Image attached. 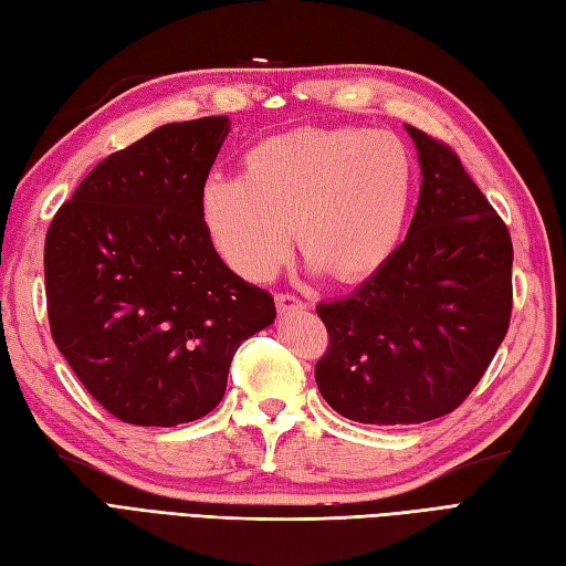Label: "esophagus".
I'll use <instances>...</instances> for the list:
<instances>
[{
    "label": "esophagus",
    "instance_id": "1",
    "mask_svg": "<svg viewBox=\"0 0 566 566\" xmlns=\"http://www.w3.org/2000/svg\"><path fill=\"white\" fill-rule=\"evenodd\" d=\"M275 307H279V312H281V314H291V312L305 310V302H302L297 295H291V293H279V295H275Z\"/></svg>",
    "mask_w": 566,
    "mask_h": 566
}]
</instances>
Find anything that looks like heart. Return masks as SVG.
Returning <instances> with one entry per match:
<instances>
[{
	"instance_id": "heart-1",
	"label": "heart",
	"mask_w": 566,
	"mask_h": 566,
	"mask_svg": "<svg viewBox=\"0 0 566 566\" xmlns=\"http://www.w3.org/2000/svg\"><path fill=\"white\" fill-rule=\"evenodd\" d=\"M412 160L391 132L302 127L242 156L240 177H211L199 211L216 250L244 279L266 281L291 254L331 281H363L401 242Z\"/></svg>"
}]
</instances>
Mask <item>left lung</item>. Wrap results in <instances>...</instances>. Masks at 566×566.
Segmentation results:
<instances>
[{"label":"left lung","mask_w":566,"mask_h":566,"mask_svg":"<svg viewBox=\"0 0 566 566\" xmlns=\"http://www.w3.org/2000/svg\"><path fill=\"white\" fill-rule=\"evenodd\" d=\"M422 185L406 240L343 300L322 302L324 401L365 424H418L459 408L512 319V238L453 150L406 124Z\"/></svg>","instance_id":"obj_1"}]
</instances>
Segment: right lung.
Here are the masks:
<instances>
[{
    "instance_id": "add662e5",
    "label": "right lung",
    "mask_w": 566,
    "mask_h": 566,
    "mask_svg": "<svg viewBox=\"0 0 566 566\" xmlns=\"http://www.w3.org/2000/svg\"><path fill=\"white\" fill-rule=\"evenodd\" d=\"M228 134L226 115L163 124L95 165L52 218V338L122 422L203 418L240 343L275 319L273 297L226 266L201 220V187Z\"/></svg>"
}]
</instances>
